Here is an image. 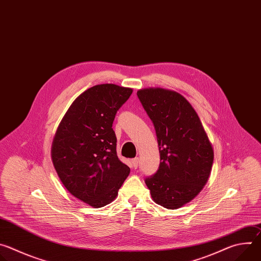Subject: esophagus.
<instances>
[{"mask_svg": "<svg viewBox=\"0 0 261 261\" xmlns=\"http://www.w3.org/2000/svg\"><path fill=\"white\" fill-rule=\"evenodd\" d=\"M138 163H139V159L138 158H134L131 160V168L132 169H136L138 167Z\"/></svg>", "mask_w": 261, "mask_h": 261, "instance_id": "esophagus-1", "label": "esophagus"}]
</instances>
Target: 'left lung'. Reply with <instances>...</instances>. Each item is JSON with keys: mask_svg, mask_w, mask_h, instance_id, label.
<instances>
[{"mask_svg": "<svg viewBox=\"0 0 261 261\" xmlns=\"http://www.w3.org/2000/svg\"><path fill=\"white\" fill-rule=\"evenodd\" d=\"M137 96L154 124L160 153L158 170L144 181L156 203L176 210L206 184L214 161L212 143L196 111L180 94L150 88Z\"/></svg>", "mask_w": 261, "mask_h": 261, "instance_id": "8db88e82", "label": "left lung"}]
</instances>
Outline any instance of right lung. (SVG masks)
I'll return each instance as SVG.
<instances>
[{"instance_id": "obj_1", "label": "right lung", "mask_w": 261, "mask_h": 261, "mask_svg": "<svg viewBox=\"0 0 261 261\" xmlns=\"http://www.w3.org/2000/svg\"><path fill=\"white\" fill-rule=\"evenodd\" d=\"M133 90L113 84L94 86L67 110L56 132L51 159L65 188L93 207L113 201L130 168L117 155L113 123Z\"/></svg>"}]
</instances>
